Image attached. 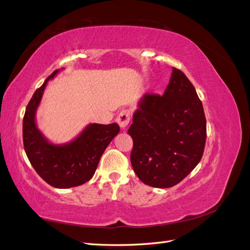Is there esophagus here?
Masks as SVG:
<instances>
[{"instance_id": "1", "label": "esophagus", "mask_w": 250, "mask_h": 250, "mask_svg": "<svg viewBox=\"0 0 250 250\" xmlns=\"http://www.w3.org/2000/svg\"><path fill=\"white\" fill-rule=\"evenodd\" d=\"M130 121V111L128 109L121 110L119 116L117 117V122L120 125L121 128H125L128 124H129Z\"/></svg>"}]
</instances>
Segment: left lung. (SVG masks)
I'll return each instance as SVG.
<instances>
[{"mask_svg": "<svg viewBox=\"0 0 250 250\" xmlns=\"http://www.w3.org/2000/svg\"><path fill=\"white\" fill-rule=\"evenodd\" d=\"M138 105L128 129L132 168L144 184L171 188L202 157L207 139L202 103L191 81L173 67L164 95L145 94Z\"/></svg>", "mask_w": 250, "mask_h": 250, "instance_id": "left-lung-1", "label": "left lung"}]
</instances>
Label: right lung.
<instances>
[{"label": "right lung", "mask_w": 250, "mask_h": 250, "mask_svg": "<svg viewBox=\"0 0 250 250\" xmlns=\"http://www.w3.org/2000/svg\"><path fill=\"white\" fill-rule=\"evenodd\" d=\"M58 72L54 71L44 80L27 105L22 120V141L37 174L52 187L69 188L85 184L93 177L104 150L119 133L120 127L117 123L88 124L70 143L57 145L49 142L37 127L35 115L48 81Z\"/></svg>", "instance_id": "right-lung-1"}]
</instances>
